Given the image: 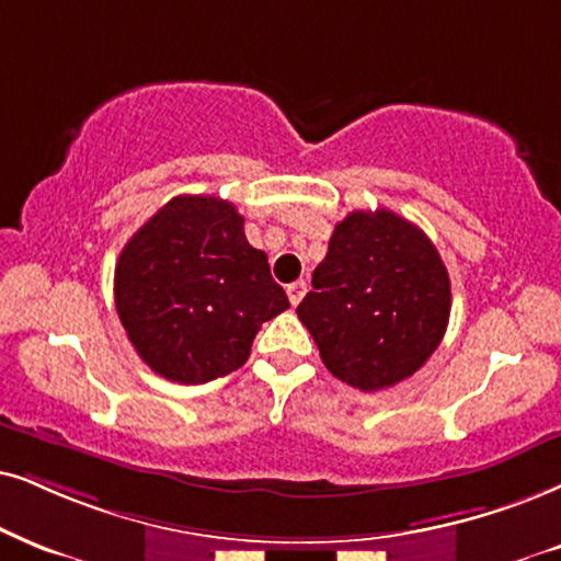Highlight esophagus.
I'll return each mask as SVG.
<instances>
[{
  "label": "esophagus",
  "mask_w": 561,
  "mask_h": 561,
  "mask_svg": "<svg viewBox=\"0 0 561 561\" xmlns=\"http://www.w3.org/2000/svg\"><path fill=\"white\" fill-rule=\"evenodd\" d=\"M305 293H308V285H305L302 279L300 282H293V285L287 287V297H289V302H293V305H300Z\"/></svg>",
  "instance_id": "1"
}]
</instances>
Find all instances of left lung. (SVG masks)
<instances>
[{"label": "left lung", "instance_id": "left-lung-1", "mask_svg": "<svg viewBox=\"0 0 561 561\" xmlns=\"http://www.w3.org/2000/svg\"><path fill=\"white\" fill-rule=\"evenodd\" d=\"M297 316L323 365L359 391L407 380L443 342L450 276L437 248L388 209L352 211L336 225Z\"/></svg>", "mask_w": 561, "mask_h": 561}]
</instances>
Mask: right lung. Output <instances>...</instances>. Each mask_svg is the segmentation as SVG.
<instances>
[{
  "label": "right lung",
  "instance_id": "obj_1",
  "mask_svg": "<svg viewBox=\"0 0 561 561\" xmlns=\"http://www.w3.org/2000/svg\"><path fill=\"white\" fill-rule=\"evenodd\" d=\"M134 350L162 378L198 386L238 370L261 323L289 300L243 217L217 196H175L124 245L113 276Z\"/></svg>",
  "mask_w": 561,
  "mask_h": 561
}]
</instances>
